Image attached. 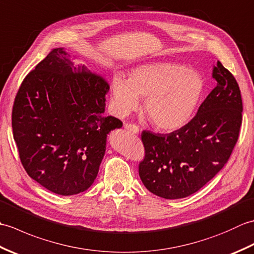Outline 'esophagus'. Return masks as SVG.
<instances>
[{
	"instance_id": "1",
	"label": "esophagus",
	"mask_w": 254,
	"mask_h": 254,
	"mask_svg": "<svg viewBox=\"0 0 254 254\" xmlns=\"http://www.w3.org/2000/svg\"><path fill=\"white\" fill-rule=\"evenodd\" d=\"M124 127H126V130H127V131H128V132H131V133H134V134H136V133H138V131H139V128H138V127H137V126H135V124L127 123V124H126V126H124Z\"/></svg>"
}]
</instances>
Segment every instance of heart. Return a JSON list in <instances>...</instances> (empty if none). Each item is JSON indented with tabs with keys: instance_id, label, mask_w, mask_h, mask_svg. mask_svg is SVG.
Returning <instances> with one entry per match:
<instances>
[{
	"instance_id": "b5f03b06",
	"label": "heart",
	"mask_w": 254,
	"mask_h": 254,
	"mask_svg": "<svg viewBox=\"0 0 254 254\" xmlns=\"http://www.w3.org/2000/svg\"><path fill=\"white\" fill-rule=\"evenodd\" d=\"M205 84L196 69L171 62L147 63L133 68L126 79L116 75L111 80V102L119 117L139 107L153 126L161 131H175L192 118L204 93Z\"/></svg>"
}]
</instances>
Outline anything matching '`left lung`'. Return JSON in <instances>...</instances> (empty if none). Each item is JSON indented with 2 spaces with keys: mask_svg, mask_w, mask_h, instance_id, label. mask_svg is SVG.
I'll list each match as a JSON object with an SVG mask.
<instances>
[{
  "mask_svg": "<svg viewBox=\"0 0 254 254\" xmlns=\"http://www.w3.org/2000/svg\"><path fill=\"white\" fill-rule=\"evenodd\" d=\"M212 76L217 86L185 127L169 134L142 133L145 158L138 174L155 195L167 199L191 195L213 179L233 153L242 122L240 89L219 61Z\"/></svg>",
  "mask_w": 254,
  "mask_h": 254,
  "instance_id": "obj_1",
  "label": "left lung"
}]
</instances>
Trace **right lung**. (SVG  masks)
I'll list each match as a JSON object with an SVG mask.
<instances>
[{
    "instance_id": "obj_1",
    "label": "right lung",
    "mask_w": 254,
    "mask_h": 254,
    "mask_svg": "<svg viewBox=\"0 0 254 254\" xmlns=\"http://www.w3.org/2000/svg\"><path fill=\"white\" fill-rule=\"evenodd\" d=\"M63 48L53 49L27 75L15 97L14 139L27 174L60 195L93 185L107 135L122 127L105 117L109 85Z\"/></svg>"
}]
</instances>
